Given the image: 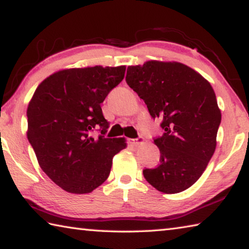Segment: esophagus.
<instances>
[{"instance_id":"1","label":"esophagus","mask_w":249,"mask_h":249,"mask_svg":"<svg viewBox=\"0 0 249 249\" xmlns=\"http://www.w3.org/2000/svg\"><path fill=\"white\" fill-rule=\"evenodd\" d=\"M142 142H144V138H142V137L129 138V140H128L129 144H130V145H134V146H136V145H138V144H142Z\"/></svg>"}]
</instances>
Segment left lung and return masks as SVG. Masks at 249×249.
Here are the masks:
<instances>
[{
  "label": "left lung",
  "mask_w": 249,
  "mask_h": 249,
  "mask_svg": "<svg viewBox=\"0 0 249 249\" xmlns=\"http://www.w3.org/2000/svg\"><path fill=\"white\" fill-rule=\"evenodd\" d=\"M126 83L165 130L154 138L159 166L142 170L145 179L168 195L187 190L203 174L216 147L221 111L210 82L180 62L151 60L129 66Z\"/></svg>",
  "instance_id": "left-lung-1"
}]
</instances>
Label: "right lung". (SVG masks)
I'll return each mask as SVG.
<instances>
[{
    "mask_svg": "<svg viewBox=\"0 0 249 249\" xmlns=\"http://www.w3.org/2000/svg\"><path fill=\"white\" fill-rule=\"evenodd\" d=\"M125 66L61 70L45 79L27 107V138L43 171L67 192H92L107 179L124 138H107L101 103ZM94 130L100 132L92 138Z\"/></svg>",
    "mask_w": 249,
    "mask_h": 249,
    "instance_id": "right-lung-1",
    "label": "right lung"
}]
</instances>
